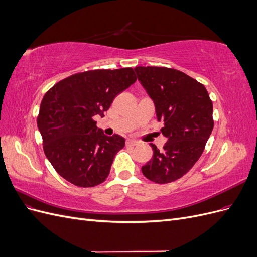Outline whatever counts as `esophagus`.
I'll return each instance as SVG.
<instances>
[{"instance_id": "esophagus-1", "label": "esophagus", "mask_w": 257, "mask_h": 257, "mask_svg": "<svg viewBox=\"0 0 257 257\" xmlns=\"http://www.w3.org/2000/svg\"><path fill=\"white\" fill-rule=\"evenodd\" d=\"M138 143L136 141H131V139H128V141H126V146H130V147H133V146H136Z\"/></svg>"}]
</instances>
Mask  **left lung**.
<instances>
[{"label":"left lung","instance_id":"8db88e82","mask_svg":"<svg viewBox=\"0 0 257 257\" xmlns=\"http://www.w3.org/2000/svg\"><path fill=\"white\" fill-rule=\"evenodd\" d=\"M137 78L152 98L167 142L162 150L152 147V159L142 167L146 178L169 183L194 166L213 130V106L204 84L168 67H135Z\"/></svg>","mask_w":257,"mask_h":257}]
</instances>
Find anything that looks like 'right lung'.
Listing matches in <instances>:
<instances>
[{
    "label": "right lung",
    "instance_id": "right-lung-1",
    "mask_svg": "<svg viewBox=\"0 0 257 257\" xmlns=\"http://www.w3.org/2000/svg\"><path fill=\"white\" fill-rule=\"evenodd\" d=\"M136 81L133 68L95 69L59 81L47 91L37 126L46 157L65 180L81 188L103 183L125 139L96 126L114 97Z\"/></svg>",
    "mask_w": 257,
    "mask_h": 257
}]
</instances>
